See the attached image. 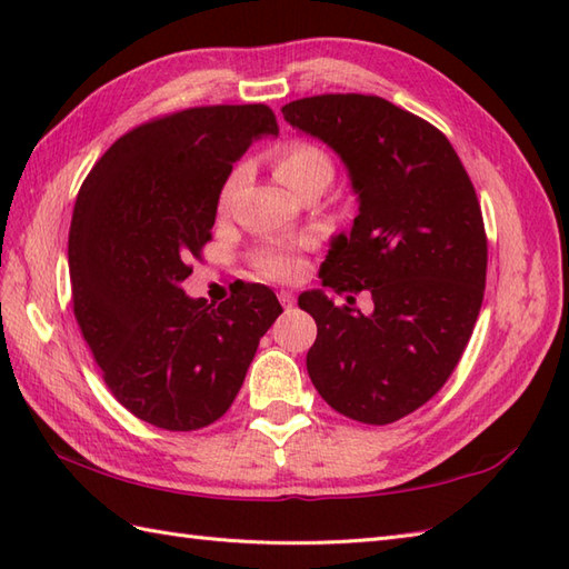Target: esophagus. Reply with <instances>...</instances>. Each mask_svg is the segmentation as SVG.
Returning <instances> with one entry per match:
<instances>
[{
    "mask_svg": "<svg viewBox=\"0 0 569 569\" xmlns=\"http://www.w3.org/2000/svg\"><path fill=\"white\" fill-rule=\"evenodd\" d=\"M278 300H281L283 308H293L296 296H293V291H281V293H278Z\"/></svg>",
    "mask_w": 569,
    "mask_h": 569,
    "instance_id": "1",
    "label": "esophagus"
}]
</instances>
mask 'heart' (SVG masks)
Instances as JSON below:
<instances>
[{"mask_svg":"<svg viewBox=\"0 0 569 569\" xmlns=\"http://www.w3.org/2000/svg\"><path fill=\"white\" fill-rule=\"evenodd\" d=\"M316 173L332 176V163L328 159V153L318 147H312V143H306V141L288 143V147H283L281 153L276 156V176L286 188H291L298 183V180ZM237 183H239V173H232L227 178L220 196L222 208L229 202V198H232ZM257 271L266 278H273V281H288V278L298 276L300 271V253L296 247L263 249L257 257Z\"/></svg>","mask_w":569,"mask_h":569,"instance_id":"b5f03b06","label":"heart"}]
</instances>
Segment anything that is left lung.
Returning a JSON list of instances; mask_svg holds the SVG:
<instances>
[{"mask_svg": "<svg viewBox=\"0 0 569 569\" xmlns=\"http://www.w3.org/2000/svg\"><path fill=\"white\" fill-rule=\"evenodd\" d=\"M283 119L347 166L359 214L320 266L322 291L298 296L316 318L308 373L337 413L386 426L428 403L475 330L487 234L475 186L440 129L373 94H316ZM372 293L367 317L351 303Z\"/></svg>", "mask_w": 569, "mask_h": 569, "instance_id": "left-lung-1", "label": "left lung"}]
</instances>
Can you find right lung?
Here are the masks:
<instances>
[{
    "label": "right lung",
    "instance_id": "obj_1",
    "mask_svg": "<svg viewBox=\"0 0 569 569\" xmlns=\"http://www.w3.org/2000/svg\"><path fill=\"white\" fill-rule=\"evenodd\" d=\"M261 137H278L266 104L166 114L119 137L78 192L72 312L112 396L156 428L188 432L222 418L283 312L261 283L217 308L180 288L212 239L234 161Z\"/></svg>",
    "mask_w": 569,
    "mask_h": 569
}]
</instances>
